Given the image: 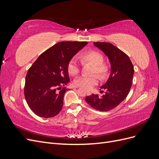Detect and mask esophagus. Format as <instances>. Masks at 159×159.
Wrapping results in <instances>:
<instances>
[{"mask_svg":"<svg viewBox=\"0 0 159 159\" xmlns=\"http://www.w3.org/2000/svg\"><path fill=\"white\" fill-rule=\"evenodd\" d=\"M91 94V91H87V95H90Z\"/></svg>","mask_w":159,"mask_h":159,"instance_id":"esophagus-1","label":"esophagus"}]
</instances>
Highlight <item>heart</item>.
Listing matches in <instances>:
<instances>
[{"instance_id": "heart-1", "label": "heart", "mask_w": 159, "mask_h": 159, "mask_svg": "<svg viewBox=\"0 0 159 159\" xmlns=\"http://www.w3.org/2000/svg\"><path fill=\"white\" fill-rule=\"evenodd\" d=\"M80 60L83 64L89 63L93 66L91 74H97L100 78H105L107 76L109 68L103 62L104 57L100 52L95 50H89L81 54ZM67 70L71 75H76L80 73V66L75 59H71L67 65ZM99 82V77L97 75H82L74 80V84L76 87L83 88L86 89L92 88Z\"/></svg>"}]
</instances>
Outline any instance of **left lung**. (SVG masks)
I'll list each match as a JSON object with an SVG mask.
<instances>
[{
    "instance_id": "1",
    "label": "left lung",
    "mask_w": 159,
    "mask_h": 159,
    "mask_svg": "<svg viewBox=\"0 0 159 159\" xmlns=\"http://www.w3.org/2000/svg\"><path fill=\"white\" fill-rule=\"evenodd\" d=\"M93 44L108 57L111 74L107 82L100 87V89L105 90V94L102 97L98 94H92L87 96L85 101L95 110L108 111L116 107L127 98L132 85L134 68L125 53L111 43L93 42Z\"/></svg>"
}]
</instances>
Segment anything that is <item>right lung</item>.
Instances as JSON below:
<instances>
[{
    "instance_id": "1",
    "label": "right lung",
    "mask_w": 159,
    "mask_h": 159,
    "mask_svg": "<svg viewBox=\"0 0 159 159\" xmlns=\"http://www.w3.org/2000/svg\"><path fill=\"white\" fill-rule=\"evenodd\" d=\"M87 42H61L43 52L28 70L25 96L36 115L51 118L63 107L65 88L70 81L67 65Z\"/></svg>"
}]
</instances>
